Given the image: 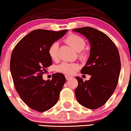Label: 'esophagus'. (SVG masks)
Masks as SVG:
<instances>
[{"label": "esophagus", "mask_w": 131, "mask_h": 131, "mask_svg": "<svg viewBox=\"0 0 131 131\" xmlns=\"http://www.w3.org/2000/svg\"><path fill=\"white\" fill-rule=\"evenodd\" d=\"M65 77H66V79H67V80H70V79H71L72 78V76H70L68 75H66Z\"/></svg>", "instance_id": "1"}]
</instances>
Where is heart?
I'll return each instance as SVG.
<instances>
[{"label": "heart", "instance_id": "obj_1", "mask_svg": "<svg viewBox=\"0 0 131 131\" xmlns=\"http://www.w3.org/2000/svg\"><path fill=\"white\" fill-rule=\"evenodd\" d=\"M65 41L77 52H81L85 47V42L84 39L80 36L76 34H72L68 36ZM58 48H59V43L57 42H54L49 46L48 53L52 60H56L58 58ZM80 56L82 58H85V54H80ZM77 68V64L63 63L57 67V70L63 73L72 74Z\"/></svg>", "mask_w": 131, "mask_h": 131}]
</instances>
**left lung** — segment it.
Listing matches in <instances>:
<instances>
[{
    "label": "left lung",
    "mask_w": 131,
    "mask_h": 131,
    "mask_svg": "<svg viewBox=\"0 0 131 131\" xmlns=\"http://www.w3.org/2000/svg\"><path fill=\"white\" fill-rule=\"evenodd\" d=\"M72 31L85 36L91 46L89 59L81 70V73L90 75V79L83 82L75 77V97L83 106L95 110L105 105L116 88L121 69L120 55L114 42L102 31L88 26Z\"/></svg>",
    "instance_id": "8db88e82"
}]
</instances>
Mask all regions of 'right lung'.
Returning a JSON list of instances; mask_svg holds the SVG:
<instances>
[{"label": "right lung", "instance_id": "obj_1", "mask_svg": "<svg viewBox=\"0 0 131 131\" xmlns=\"http://www.w3.org/2000/svg\"><path fill=\"white\" fill-rule=\"evenodd\" d=\"M68 31L36 29L22 38L13 49L10 71L15 88L21 100L32 110L46 111L59 100L65 77L56 73L51 80H45L42 75L52 64L49 46Z\"/></svg>", "mask_w": 131, "mask_h": 131}]
</instances>
